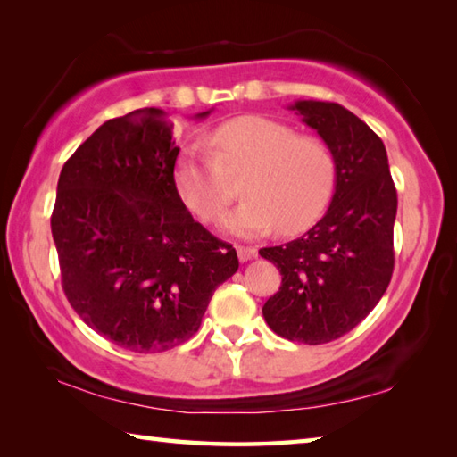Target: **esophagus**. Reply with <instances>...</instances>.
Instances as JSON below:
<instances>
[{
  "label": "esophagus",
  "instance_id": "34e87169",
  "mask_svg": "<svg viewBox=\"0 0 457 457\" xmlns=\"http://www.w3.org/2000/svg\"><path fill=\"white\" fill-rule=\"evenodd\" d=\"M237 257L239 261H249L257 257V249L255 247H245V245H237Z\"/></svg>",
  "mask_w": 457,
  "mask_h": 457
}]
</instances>
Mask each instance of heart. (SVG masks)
I'll return each instance as SVG.
<instances>
[{"mask_svg":"<svg viewBox=\"0 0 457 457\" xmlns=\"http://www.w3.org/2000/svg\"><path fill=\"white\" fill-rule=\"evenodd\" d=\"M213 159L187 147L174 164V188L202 221H218L234 200L223 174H239L247 196L223 228L236 236H257L278 228L293 236L326 212L336 184V162L324 141L296 135L288 125L241 115L210 133Z\"/></svg>","mask_w":457,"mask_h":457,"instance_id":"obj_1","label":"heart"}]
</instances>
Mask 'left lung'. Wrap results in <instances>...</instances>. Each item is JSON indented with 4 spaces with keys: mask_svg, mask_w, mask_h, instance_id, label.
<instances>
[{
    "mask_svg": "<svg viewBox=\"0 0 457 457\" xmlns=\"http://www.w3.org/2000/svg\"><path fill=\"white\" fill-rule=\"evenodd\" d=\"M332 151L336 190L329 208L303 237L259 249L283 275L263 306L269 328L290 342L328 344L361 322L391 283L396 190L383 141L344 105H293Z\"/></svg>",
    "mask_w": 457,
    "mask_h": 457,
    "instance_id": "8db88e82",
    "label": "left lung"
}]
</instances>
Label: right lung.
Returning a JSON list of instances; mask_svg holds the SVG:
<instances>
[{
	"label": "right lung",
	"instance_id": "add662e5",
	"mask_svg": "<svg viewBox=\"0 0 457 457\" xmlns=\"http://www.w3.org/2000/svg\"><path fill=\"white\" fill-rule=\"evenodd\" d=\"M172 128L157 108L100 125L64 162L51 218L68 303L137 353L190 339L239 267L236 249L194 221L174 188Z\"/></svg>",
	"mask_w": 457,
	"mask_h": 457
}]
</instances>
